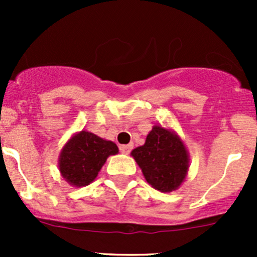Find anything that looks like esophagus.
Instances as JSON below:
<instances>
[{"mask_svg": "<svg viewBox=\"0 0 257 257\" xmlns=\"http://www.w3.org/2000/svg\"><path fill=\"white\" fill-rule=\"evenodd\" d=\"M132 149H133V144H126V145H121L120 147V152L123 153V154H129Z\"/></svg>", "mask_w": 257, "mask_h": 257, "instance_id": "obj_1", "label": "esophagus"}]
</instances>
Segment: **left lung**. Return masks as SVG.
I'll return each instance as SVG.
<instances>
[{
    "mask_svg": "<svg viewBox=\"0 0 257 257\" xmlns=\"http://www.w3.org/2000/svg\"><path fill=\"white\" fill-rule=\"evenodd\" d=\"M148 184L162 193L177 190L189 172V152L173 129L154 125L142 147L132 150Z\"/></svg>",
    "mask_w": 257,
    "mask_h": 257,
    "instance_id": "obj_1",
    "label": "left lung"
}]
</instances>
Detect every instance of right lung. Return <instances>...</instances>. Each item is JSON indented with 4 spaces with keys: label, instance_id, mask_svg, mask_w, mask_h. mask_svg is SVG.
<instances>
[{
    "label": "right lung",
    "instance_id": "1",
    "mask_svg": "<svg viewBox=\"0 0 257 257\" xmlns=\"http://www.w3.org/2000/svg\"><path fill=\"white\" fill-rule=\"evenodd\" d=\"M118 152L112 141L87 131L77 132L62 148L58 158L59 173L69 185L87 186L98 177L108 158Z\"/></svg>",
    "mask_w": 257,
    "mask_h": 257
}]
</instances>
